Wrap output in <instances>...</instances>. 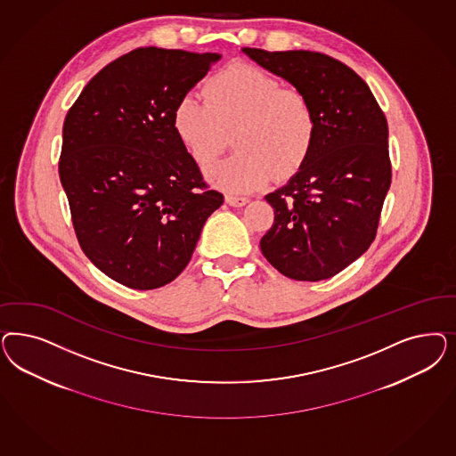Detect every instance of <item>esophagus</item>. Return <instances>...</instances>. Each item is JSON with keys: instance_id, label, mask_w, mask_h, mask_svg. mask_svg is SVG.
Masks as SVG:
<instances>
[{"instance_id": "34e87169", "label": "esophagus", "mask_w": 456, "mask_h": 456, "mask_svg": "<svg viewBox=\"0 0 456 456\" xmlns=\"http://www.w3.org/2000/svg\"><path fill=\"white\" fill-rule=\"evenodd\" d=\"M226 203L230 206H245L248 203V198H245V196H235V194H228L226 196Z\"/></svg>"}]
</instances>
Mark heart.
<instances>
[{
	"instance_id": "heart-1",
	"label": "heart",
	"mask_w": 456,
	"mask_h": 456,
	"mask_svg": "<svg viewBox=\"0 0 456 456\" xmlns=\"http://www.w3.org/2000/svg\"><path fill=\"white\" fill-rule=\"evenodd\" d=\"M205 95L186 94L175 109L181 144L201 166L213 161L233 131L236 152L208 169V177L230 192L265 186L273 173L287 176L312 152L319 120L309 95L283 87L262 69L236 63L208 78Z\"/></svg>"
}]
</instances>
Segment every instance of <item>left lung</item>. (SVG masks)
<instances>
[{
  "label": "left lung",
  "instance_id": "left-lung-1",
  "mask_svg": "<svg viewBox=\"0 0 456 456\" xmlns=\"http://www.w3.org/2000/svg\"><path fill=\"white\" fill-rule=\"evenodd\" d=\"M243 52L304 90L319 129L292 179L265 200L275 220L260 240L265 258L294 280L330 279L368 250L391 186L387 120L368 84L346 63L309 50Z\"/></svg>",
  "mask_w": 456,
  "mask_h": 456
}]
</instances>
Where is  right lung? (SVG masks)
Returning a JSON list of instances; mask_svg holds the SVG:
<instances>
[{
	"instance_id": "obj_1",
	"label": "right lung",
	"mask_w": 456,
	"mask_h": 456,
	"mask_svg": "<svg viewBox=\"0 0 456 456\" xmlns=\"http://www.w3.org/2000/svg\"><path fill=\"white\" fill-rule=\"evenodd\" d=\"M218 53L142 46L105 65L63 122L59 175L88 260L135 290L176 279L223 205L175 129Z\"/></svg>"
}]
</instances>
